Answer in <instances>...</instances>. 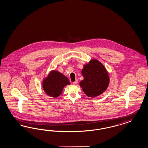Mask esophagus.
<instances>
[{
	"mask_svg": "<svg viewBox=\"0 0 148 148\" xmlns=\"http://www.w3.org/2000/svg\"><path fill=\"white\" fill-rule=\"evenodd\" d=\"M77 80H76L75 82H73V84L74 85H76V84H77Z\"/></svg>",
	"mask_w": 148,
	"mask_h": 148,
	"instance_id": "esophagus-1",
	"label": "esophagus"
}]
</instances>
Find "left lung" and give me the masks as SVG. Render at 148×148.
Wrapping results in <instances>:
<instances>
[{"mask_svg":"<svg viewBox=\"0 0 148 148\" xmlns=\"http://www.w3.org/2000/svg\"><path fill=\"white\" fill-rule=\"evenodd\" d=\"M82 74L84 80L79 84L88 97H97L107 90L109 76L106 68L99 61L92 59L85 64Z\"/></svg>","mask_w":148,"mask_h":148,"instance_id":"1","label":"left lung"}]
</instances>
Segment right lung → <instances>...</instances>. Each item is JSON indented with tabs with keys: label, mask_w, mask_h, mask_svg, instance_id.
<instances>
[{
	"label": "right lung",
	"mask_w": 148,
	"mask_h": 148,
	"mask_svg": "<svg viewBox=\"0 0 148 148\" xmlns=\"http://www.w3.org/2000/svg\"><path fill=\"white\" fill-rule=\"evenodd\" d=\"M71 83L67 77L56 71H51L42 81V88L50 97L57 98L60 96L64 87Z\"/></svg>",
	"instance_id": "obj_1"
}]
</instances>
